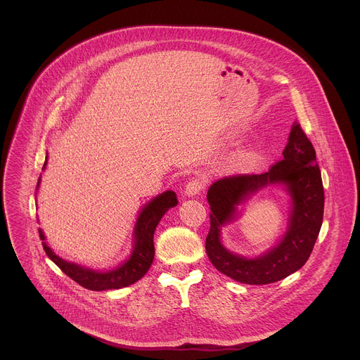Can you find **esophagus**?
Listing matches in <instances>:
<instances>
[{
	"instance_id": "esophagus-1",
	"label": "esophagus",
	"mask_w": 360,
	"mask_h": 360,
	"mask_svg": "<svg viewBox=\"0 0 360 360\" xmlns=\"http://www.w3.org/2000/svg\"><path fill=\"white\" fill-rule=\"evenodd\" d=\"M203 186H205V179H203L202 176H199V175H195V176H192V178L189 179V182L186 184V186H185V195L193 196V195L199 193V192L203 189Z\"/></svg>"
}]
</instances>
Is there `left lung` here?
<instances>
[{
  "instance_id": "obj_1",
  "label": "left lung",
  "mask_w": 360,
  "mask_h": 360,
  "mask_svg": "<svg viewBox=\"0 0 360 360\" xmlns=\"http://www.w3.org/2000/svg\"><path fill=\"white\" fill-rule=\"evenodd\" d=\"M282 181L292 196L290 226L280 245L255 260H246L226 251L220 243V228L234 216L236 205L250 193L268 183ZM211 228L205 249L212 265L224 275L248 285L278 282L300 269L309 259L323 221L325 195L316 152L295 124L289 142L283 149V160L271 165L264 174H236L218 179L210 186Z\"/></svg>"
}]
</instances>
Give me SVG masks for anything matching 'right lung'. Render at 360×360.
I'll use <instances>...</instances> for the list:
<instances>
[{"label":"right lung","mask_w":360,"mask_h":360,"mask_svg":"<svg viewBox=\"0 0 360 360\" xmlns=\"http://www.w3.org/2000/svg\"><path fill=\"white\" fill-rule=\"evenodd\" d=\"M46 165V160L44 162L42 169ZM39 185V179H38ZM37 185V186H38ZM178 199L175 192L167 191L152 199L146 207L141 211L139 218L136 221L135 226V245L131 258L118 266L114 271L108 272H96L91 269H85L82 266H78L75 264L67 262L57 256L49 246L42 242V248L48 258L53 261L65 275H68L72 281H75L78 285L84 286L89 290H107V289H120L129 286L139 281L149 269L153 255H155V248H153V232H155L161 218L164 214L169 210L176 207ZM39 239L45 240V236L41 229H38Z\"/></svg>","instance_id":"add662e5"}]
</instances>
